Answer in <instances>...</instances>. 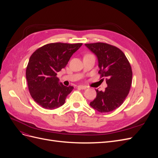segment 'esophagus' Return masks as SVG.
Returning <instances> with one entry per match:
<instances>
[{
	"label": "esophagus",
	"mask_w": 158,
	"mask_h": 158,
	"mask_svg": "<svg viewBox=\"0 0 158 158\" xmlns=\"http://www.w3.org/2000/svg\"><path fill=\"white\" fill-rule=\"evenodd\" d=\"M78 88H80V89H85L87 88V86H86V85H79Z\"/></svg>",
	"instance_id": "obj_1"
}]
</instances>
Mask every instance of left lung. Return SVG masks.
<instances>
[{
  "mask_svg": "<svg viewBox=\"0 0 158 158\" xmlns=\"http://www.w3.org/2000/svg\"><path fill=\"white\" fill-rule=\"evenodd\" d=\"M97 56L99 70L107 87L105 91L95 89L96 98L89 106L100 113L111 112L120 107L128 94L132 84V72L123 52L104 43L85 44Z\"/></svg>",
  "mask_w": 158,
  "mask_h": 158,
  "instance_id": "1",
  "label": "left lung"
}]
</instances>
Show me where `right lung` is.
Masks as SVG:
<instances>
[{
    "instance_id": "obj_1",
    "label": "right lung",
    "mask_w": 158,
    "mask_h": 158,
    "mask_svg": "<svg viewBox=\"0 0 158 158\" xmlns=\"http://www.w3.org/2000/svg\"><path fill=\"white\" fill-rule=\"evenodd\" d=\"M82 44L55 43L45 45L30 56L26 68V79L33 100L47 109H55L65 103L74 89L65 86L56 74L68 64L70 57Z\"/></svg>"
}]
</instances>
